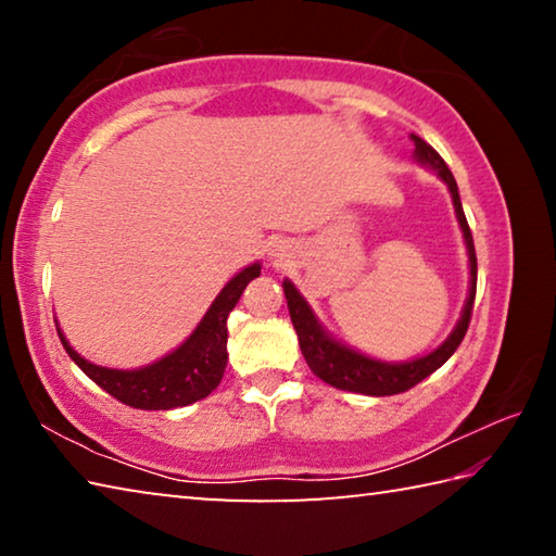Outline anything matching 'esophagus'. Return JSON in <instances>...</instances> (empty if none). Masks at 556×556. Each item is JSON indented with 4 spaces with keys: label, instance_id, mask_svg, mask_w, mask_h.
Instances as JSON below:
<instances>
[{
    "label": "esophagus",
    "instance_id": "1",
    "mask_svg": "<svg viewBox=\"0 0 556 556\" xmlns=\"http://www.w3.org/2000/svg\"><path fill=\"white\" fill-rule=\"evenodd\" d=\"M271 257H275V262H281V257H285V250H281V244H277V250L271 252Z\"/></svg>",
    "mask_w": 556,
    "mask_h": 556
}]
</instances>
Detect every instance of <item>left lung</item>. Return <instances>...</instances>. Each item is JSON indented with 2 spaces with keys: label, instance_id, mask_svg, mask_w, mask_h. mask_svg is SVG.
<instances>
[{
  "label": "left lung",
  "instance_id": "left-lung-1",
  "mask_svg": "<svg viewBox=\"0 0 556 556\" xmlns=\"http://www.w3.org/2000/svg\"><path fill=\"white\" fill-rule=\"evenodd\" d=\"M412 142H414V156H417V162L434 168V172L441 176V181H444L451 191V201H454L456 218H458L460 230H464V240L468 250V265H470L468 299H466L464 314H460V321L434 353L417 357V361H409V363H382V361H372V357L363 353H355L353 348H345L343 343L333 341V338L324 331V326L316 321L314 312L308 308V304L304 301V296L299 294L296 287L291 285L289 279H285V285L281 287H285L289 316H291V324H294L301 353H304L308 368H312L316 378H321L324 382L345 392L372 394V397H388V394L407 392L409 388H414V384L429 378L434 370H439L441 365L454 355L460 341H464L470 324V312H473L476 275H478L476 248H473V235H470L468 220L464 215V205H460V199H458L456 178L448 172L446 162L439 156L434 147L427 144L425 139L417 135H412Z\"/></svg>",
  "mask_w": 556,
  "mask_h": 556
}]
</instances>
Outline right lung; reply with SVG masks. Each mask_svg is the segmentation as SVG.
I'll use <instances>...</instances> for the list:
<instances>
[{"label":"right lung","mask_w":556,"mask_h":556,"mask_svg":"<svg viewBox=\"0 0 556 556\" xmlns=\"http://www.w3.org/2000/svg\"><path fill=\"white\" fill-rule=\"evenodd\" d=\"M260 262H255V265L244 267L240 275H235L215 296L195 331L174 353L164 355L162 361L147 365V368H100L73 351L61 328L59 338L75 365L122 404H129L135 409L186 407V404L208 397L220 384L225 365H228V316L240 301L244 287L260 277Z\"/></svg>","instance_id":"1"}]
</instances>
